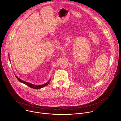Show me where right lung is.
<instances>
[{
    "instance_id": "obj_1",
    "label": "right lung",
    "mask_w": 121,
    "mask_h": 121,
    "mask_svg": "<svg viewBox=\"0 0 121 121\" xmlns=\"http://www.w3.org/2000/svg\"><path fill=\"white\" fill-rule=\"evenodd\" d=\"M9 61H10V58H9ZM15 77H16V78L18 79V80L20 81L21 82L27 85L28 86H29V87H30V88H31L32 89H41L42 88H43L44 87H45V86H46L49 83V82H50V80H51V78L50 79V80L47 82L46 83H45V84H42V85H34V84H31L30 83H29V82H27L26 81H24L22 80L21 79H20V78H19L18 77H17V76H15Z\"/></svg>"
}]
</instances>
